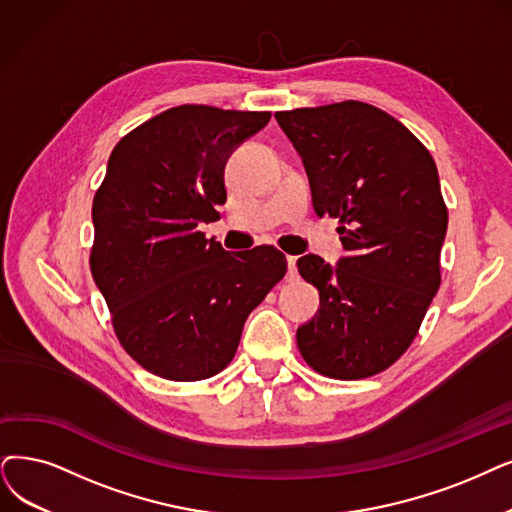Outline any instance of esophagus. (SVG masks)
<instances>
[{
	"label": "esophagus",
	"mask_w": 512,
	"mask_h": 512,
	"mask_svg": "<svg viewBox=\"0 0 512 512\" xmlns=\"http://www.w3.org/2000/svg\"><path fill=\"white\" fill-rule=\"evenodd\" d=\"M296 256H288V279L294 281L298 277V269H296Z\"/></svg>",
	"instance_id": "obj_1"
}]
</instances>
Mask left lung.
I'll return each instance as SVG.
<instances>
[{
  "instance_id": "8db88e82",
  "label": "left lung",
  "mask_w": 512,
  "mask_h": 512,
  "mask_svg": "<svg viewBox=\"0 0 512 512\" xmlns=\"http://www.w3.org/2000/svg\"><path fill=\"white\" fill-rule=\"evenodd\" d=\"M275 119L302 157L317 216L340 220L346 250L336 267L317 254L296 262L319 290L298 349L323 376H374L407 351L441 283L447 208L435 159L401 121L359 100Z\"/></svg>"
}]
</instances>
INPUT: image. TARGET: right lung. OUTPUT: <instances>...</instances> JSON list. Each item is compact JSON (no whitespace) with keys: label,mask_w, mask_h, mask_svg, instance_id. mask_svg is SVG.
Instances as JSON below:
<instances>
[{"label":"right lung","mask_w":512,"mask_h":512,"mask_svg":"<svg viewBox=\"0 0 512 512\" xmlns=\"http://www.w3.org/2000/svg\"><path fill=\"white\" fill-rule=\"evenodd\" d=\"M269 111L180 105L117 142L92 203L90 269L126 353L176 382L231 363L243 323L288 271L273 245L227 252L197 231L227 201L231 153Z\"/></svg>","instance_id":"obj_1"}]
</instances>
